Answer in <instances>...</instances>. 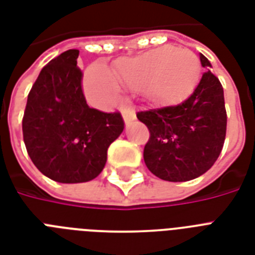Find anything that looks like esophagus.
Wrapping results in <instances>:
<instances>
[{"label":"esophagus","instance_id":"obj_1","mask_svg":"<svg viewBox=\"0 0 255 255\" xmlns=\"http://www.w3.org/2000/svg\"><path fill=\"white\" fill-rule=\"evenodd\" d=\"M123 116H124V122H126V124H129L132 120L135 119V114H133V112L126 111L123 114Z\"/></svg>","mask_w":255,"mask_h":255}]
</instances>
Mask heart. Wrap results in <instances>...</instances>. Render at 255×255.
<instances>
[{"label":"heart","instance_id":"heart-1","mask_svg":"<svg viewBox=\"0 0 255 255\" xmlns=\"http://www.w3.org/2000/svg\"><path fill=\"white\" fill-rule=\"evenodd\" d=\"M194 71L196 59L189 51L167 47L119 61L112 73L104 65L91 66L85 75V90L92 103L110 107L120 98V86L143 87L145 95L161 98L185 87Z\"/></svg>","mask_w":255,"mask_h":255}]
</instances>
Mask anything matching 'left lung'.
I'll list each match as a JSON object with an SVG mask.
<instances>
[{
    "instance_id": "left-lung-1",
    "label": "left lung",
    "mask_w": 255,
    "mask_h": 255,
    "mask_svg": "<svg viewBox=\"0 0 255 255\" xmlns=\"http://www.w3.org/2000/svg\"><path fill=\"white\" fill-rule=\"evenodd\" d=\"M202 67L210 62L201 54ZM149 129L144 161L165 181H188L212 168L226 136V110L221 82L204 71L193 90L177 102L157 104L136 114Z\"/></svg>"
}]
</instances>
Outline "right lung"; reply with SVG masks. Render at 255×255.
I'll return each mask as SVG.
<instances>
[{"mask_svg": "<svg viewBox=\"0 0 255 255\" xmlns=\"http://www.w3.org/2000/svg\"><path fill=\"white\" fill-rule=\"evenodd\" d=\"M67 50L41 70L22 119L23 141L39 172L54 181H90L103 170L107 149L124 129L120 112L88 107L77 66Z\"/></svg>", "mask_w": 255, "mask_h": 255, "instance_id": "right-lung-1", "label": "right lung"}]
</instances>
